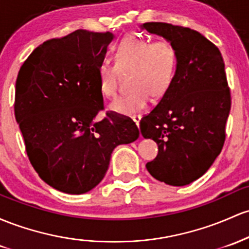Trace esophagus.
Instances as JSON below:
<instances>
[{"label": "esophagus", "instance_id": "1", "mask_svg": "<svg viewBox=\"0 0 249 249\" xmlns=\"http://www.w3.org/2000/svg\"><path fill=\"white\" fill-rule=\"evenodd\" d=\"M141 119H142L141 116H135V117H132V120H133V122H135V124L137 125L138 127H139V123H141Z\"/></svg>", "mask_w": 249, "mask_h": 249}]
</instances>
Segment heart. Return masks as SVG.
I'll return each instance as SVG.
<instances>
[{
    "label": "heart",
    "instance_id": "heart-1",
    "mask_svg": "<svg viewBox=\"0 0 249 249\" xmlns=\"http://www.w3.org/2000/svg\"><path fill=\"white\" fill-rule=\"evenodd\" d=\"M116 65L103 62L98 70L100 91L106 97L117 93V76L120 72L132 71L130 87L132 91L116 98L108 108L122 116H132L143 111L149 104L150 95L163 97L173 84L177 68V52L166 40L151 42L143 37H125L119 43Z\"/></svg>",
    "mask_w": 249,
    "mask_h": 249
}]
</instances>
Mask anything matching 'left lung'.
<instances>
[{"label": "left lung", "mask_w": 249, "mask_h": 249, "mask_svg": "<svg viewBox=\"0 0 249 249\" xmlns=\"http://www.w3.org/2000/svg\"><path fill=\"white\" fill-rule=\"evenodd\" d=\"M141 28L173 43L177 52L170 89L141 120L143 137L158 145L146 169L158 181L182 187L206 174L225 143L231 111L225 62L216 46L193 29L163 22Z\"/></svg>", "instance_id": "obj_1"}]
</instances>
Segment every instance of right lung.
Returning a JSON list of instances; mask_svg holds the SVG:
<instances>
[{
  "mask_svg": "<svg viewBox=\"0 0 249 249\" xmlns=\"http://www.w3.org/2000/svg\"><path fill=\"white\" fill-rule=\"evenodd\" d=\"M112 33L78 29L35 48L16 79L15 118L27 155L43 182L80 195L97 187L120 144L139 137L130 118L104 108L98 70Z\"/></svg>",
  "mask_w": 249,
  "mask_h": 249,
  "instance_id": "obj_1",
  "label": "right lung"
}]
</instances>
